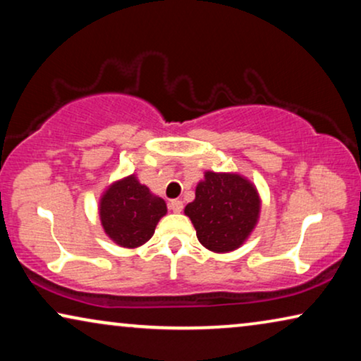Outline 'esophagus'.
I'll return each instance as SVG.
<instances>
[{"mask_svg":"<svg viewBox=\"0 0 361 361\" xmlns=\"http://www.w3.org/2000/svg\"><path fill=\"white\" fill-rule=\"evenodd\" d=\"M169 209L174 212V214H180L182 209H184V204H182V200H179V199L171 200L169 202Z\"/></svg>","mask_w":361,"mask_h":361,"instance_id":"esophagus-1","label":"esophagus"}]
</instances>
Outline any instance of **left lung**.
Returning <instances> with one entry per match:
<instances>
[{
	"label": "left lung",
	"instance_id": "1",
	"mask_svg": "<svg viewBox=\"0 0 361 361\" xmlns=\"http://www.w3.org/2000/svg\"><path fill=\"white\" fill-rule=\"evenodd\" d=\"M255 185L238 174L205 172L195 189V200L185 207L197 238L215 253L240 248L253 231L259 215Z\"/></svg>",
	"mask_w": 361,
	"mask_h": 361
}]
</instances>
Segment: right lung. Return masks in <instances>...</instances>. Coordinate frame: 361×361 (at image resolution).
Masks as SVG:
<instances>
[{
  "mask_svg": "<svg viewBox=\"0 0 361 361\" xmlns=\"http://www.w3.org/2000/svg\"><path fill=\"white\" fill-rule=\"evenodd\" d=\"M166 212V202L152 195L135 176L108 187L100 200L103 230L123 248H136L146 243Z\"/></svg>",
  "mask_w": 361,
  "mask_h": 361,
  "instance_id": "add662e5",
  "label": "right lung"
}]
</instances>
